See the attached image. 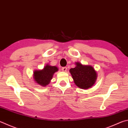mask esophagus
<instances>
[{"mask_svg": "<svg viewBox=\"0 0 128 128\" xmlns=\"http://www.w3.org/2000/svg\"><path fill=\"white\" fill-rule=\"evenodd\" d=\"M62 70L63 72H66L67 70V68L66 67H62Z\"/></svg>", "mask_w": 128, "mask_h": 128, "instance_id": "obj_1", "label": "esophagus"}]
</instances>
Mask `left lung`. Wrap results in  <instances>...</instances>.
Returning <instances> with one entry per match:
<instances>
[{"label": "left lung", "mask_w": 128, "mask_h": 128, "mask_svg": "<svg viewBox=\"0 0 128 128\" xmlns=\"http://www.w3.org/2000/svg\"><path fill=\"white\" fill-rule=\"evenodd\" d=\"M69 71L76 85L82 89L91 87L96 80V72L90 66H83L76 62L75 68H71Z\"/></svg>", "instance_id": "8db88e82"}]
</instances>
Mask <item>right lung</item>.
I'll return each instance as SVG.
<instances>
[{"mask_svg":"<svg viewBox=\"0 0 128 128\" xmlns=\"http://www.w3.org/2000/svg\"><path fill=\"white\" fill-rule=\"evenodd\" d=\"M58 70L55 66H51L47 65L42 70H35L34 73V78L37 83L42 86H46L49 84L52 78L53 74Z\"/></svg>","mask_w":128,"mask_h":128,"instance_id":"1","label":"right lung"}]
</instances>
